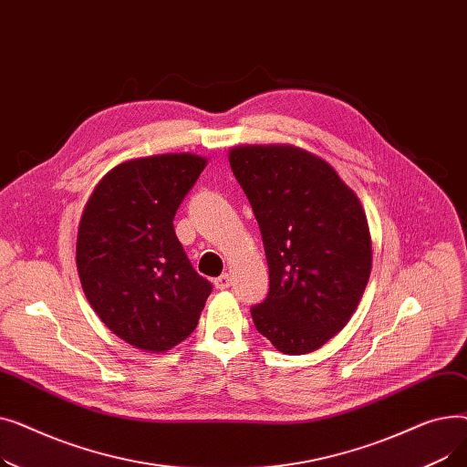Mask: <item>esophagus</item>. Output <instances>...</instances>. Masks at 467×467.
<instances>
[{"mask_svg": "<svg viewBox=\"0 0 467 467\" xmlns=\"http://www.w3.org/2000/svg\"><path fill=\"white\" fill-rule=\"evenodd\" d=\"M213 285H215L217 289H227V287L231 285V275H221L219 278L213 280Z\"/></svg>", "mask_w": 467, "mask_h": 467, "instance_id": "34e87169", "label": "esophagus"}]
</instances>
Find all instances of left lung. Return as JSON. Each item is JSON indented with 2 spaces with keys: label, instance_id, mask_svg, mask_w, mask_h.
<instances>
[{
  "label": "left lung",
  "instance_id": "left-lung-1",
  "mask_svg": "<svg viewBox=\"0 0 467 467\" xmlns=\"http://www.w3.org/2000/svg\"><path fill=\"white\" fill-rule=\"evenodd\" d=\"M229 162L259 223L271 278L254 324L282 354L314 352L348 324L369 282L363 206L327 161L296 145H238Z\"/></svg>",
  "mask_w": 467,
  "mask_h": 467
}]
</instances>
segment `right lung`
<instances>
[{"mask_svg": "<svg viewBox=\"0 0 467 467\" xmlns=\"http://www.w3.org/2000/svg\"><path fill=\"white\" fill-rule=\"evenodd\" d=\"M206 164L194 153L125 161L98 182L83 208L76 248L83 291L108 329L138 350L180 345L212 291L171 223Z\"/></svg>", "mask_w": 467, "mask_h": 467, "instance_id": "add662e5", "label": "right lung"}]
</instances>
